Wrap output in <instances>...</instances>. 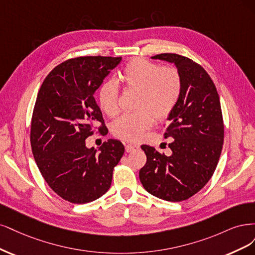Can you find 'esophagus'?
Returning a JSON list of instances; mask_svg holds the SVG:
<instances>
[{"mask_svg": "<svg viewBox=\"0 0 255 255\" xmlns=\"http://www.w3.org/2000/svg\"><path fill=\"white\" fill-rule=\"evenodd\" d=\"M125 148H126L127 152H131V151H134V150L138 149L139 146L136 145V144H127Z\"/></svg>", "mask_w": 255, "mask_h": 255, "instance_id": "esophagus-1", "label": "esophagus"}]
</instances>
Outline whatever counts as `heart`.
<instances>
[{
    "instance_id": "b5f03b06",
    "label": "heart",
    "mask_w": 255,
    "mask_h": 255,
    "mask_svg": "<svg viewBox=\"0 0 255 255\" xmlns=\"http://www.w3.org/2000/svg\"><path fill=\"white\" fill-rule=\"evenodd\" d=\"M119 79L128 90L137 92L136 111L125 113L113 124V133L125 141H137L155 122L167 118L175 109L182 91V80L174 67H161L143 58L127 63ZM98 103L109 117L120 112L119 88L106 81L98 90Z\"/></svg>"
}]
</instances>
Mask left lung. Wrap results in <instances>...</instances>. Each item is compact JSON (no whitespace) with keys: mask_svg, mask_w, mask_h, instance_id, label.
Wrapping results in <instances>:
<instances>
[{"mask_svg":"<svg viewBox=\"0 0 255 255\" xmlns=\"http://www.w3.org/2000/svg\"><path fill=\"white\" fill-rule=\"evenodd\" d=\"M172 63L182 80L181 96L167 117L165 137L170 155L142 145L147 161L139 170L145 190L160 199L178 202L198 193L217 166L224 144V121L216 87L198 63L177 54L151 57Z\"/></svg>","mask_w":255,"mask_h":255,"instance_id":"left-lung-1","label":"left lung"}]
</instances>
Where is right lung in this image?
<instances>
[{"label": "right lung", "mask_w": 255, "mask_h": 255, "mask_svg": "<svg viewBox=\"0 0 255 255\" xmlns=\"http://www.w3.org/2000/svg\"><path fill=\"white\" fill-rule=\"evenodd\" d=\"M122 57L87 56L62 62L41 86L31 119L30 144L37 166L52 190L72 203L96 200L109 190L125 147L110 138L100 149L86 138L106 131L94 93Z\"/></svg>", "instance_id": "add662e5"}]
</instances>
